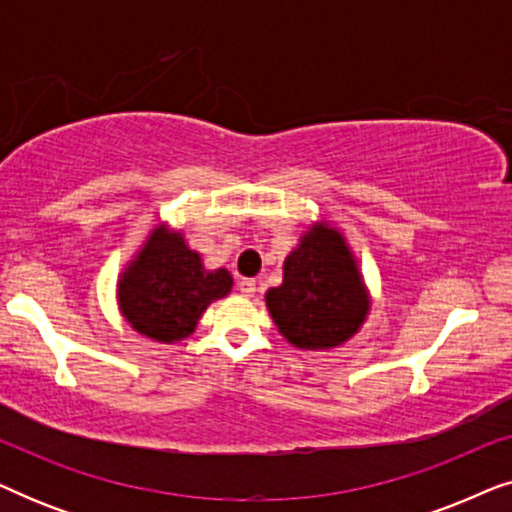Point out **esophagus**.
<instances>
[{
  "label": "esophagus",
  "instance_id": "34e87169",
  "mask_svg": "<svg viewBox=\"0 0 512 512\" xmlns=\"http://www.w3.org/2000/svg\"><path fill=\"white\" fill-rule=\"evenodd\" d=\"M237 289H240L242 296L251 298L256 293V282L254 279H240V282H237Z\"/></svg>",
  "mask_w": 512,
  "mask_h": 512
}]
</instances>
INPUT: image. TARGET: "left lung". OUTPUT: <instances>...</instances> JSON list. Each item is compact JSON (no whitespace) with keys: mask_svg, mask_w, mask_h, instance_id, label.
<instances>
[{"mask_svg":"<svg viewBox=\"0 0 512 512\" xmlns=\"http://www.w3.org/2000/svg\"><path fill=\"white\" fill-rule=\"evenodd\" d=\"M282 284L265 307L282 338L303 352L342 347L366 324L370 291L347 237L335 223L312 221L284 258Z\"/></svg>","mask_w":512,"mask_h":512,"instance_id":"8db88e82","label":"left lung"}]
</instances>
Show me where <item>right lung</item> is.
<instances>
[{
    "mask_svg": "<svg viewBox=\"0 0 512 512\" xmlns=\"http://www.w3.org/2000/svg\"><path fill=\"white\" fill-rule=\"evenodd\" d=\"M230 291L233 275L207 270L184 230L165 221L149 230L116 279L118 312L132 331L163 345L191 338L207 307Z\"/></svg>",
    "mask_w": 512,
    "mask_h": 512,
    "instance_id": "obj_1",
    "label": "right lung"
}]
</instances>
